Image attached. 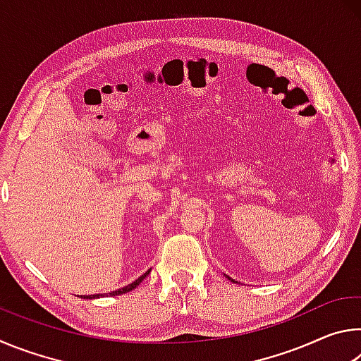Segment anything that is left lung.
Here are the masks:
<instances>
[{
	"instance_id": "left-lung-1",
	"label": "left lung",
	"mask_w": 361,
	"mask_h": 361,
	"mask_svg": "<svg viewBox=\"0 0 361 361\" xmlns=\"http://www.w3.org/2000/svg\"><path fill=\"white\" fill-rule=\"evenodd\" d=\"M226 277H228V276H226ZM228 279H229V280H232V279H231V277H228ZM232 282H234V280H232Z\"/></svg>"
}]
</instances>
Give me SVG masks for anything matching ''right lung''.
<instances>
[{
    "mask_svg": "<svg viewBox=\"0 0 361 361\" xmlns=\"http://www.w3.org/2000/svg\"><path fill=\"white\" fill-rule=\"evenodd\" d=\"M151 272V269H148V271H146L142 277H138L135 282H132L130 285H127V286H124V288H119V290H116V291H111V293H106V296H118V295H124V293H127V291H132L133 288H137V286L142 283V280L148 276V274ZM102 295H89V296H84V299H95V298H100ZM82 298V296H81Z\"/></svg>",
    "mask_w": 361,
    "mask_h": 361,
    "instance_id": "obj_1",
    "label": "right lung"
}]
</instances>
